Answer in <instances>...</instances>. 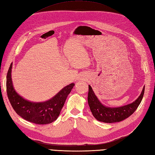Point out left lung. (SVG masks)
<instances>
[{
	"instance_id": "left-lung-1",
	"label": "left lung",
	"mask_w": 155,
	"mask_h": 155,
	"mask_svg": "<svg viewBox=\"0 0 155 155\" xmlns=\"http://www.w3.org/2000/svg\"><path fill=\"white\" fill-rule=\"evenodd\" d=\"M144 89L145 87H143L140 95L133 103L122 107L111 108L104 106L100 102L91 87L89 85L88 104L93 115L97 120L105 123L118 122L130 117L136 111L143 98Z\"/></svg>"
}]
</instances>
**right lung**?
Wrapping results in <instances>:
<instances>
[{"label":"right lung","instance_id":"add662e5","mask_svg":"<svg viewBox=\"0 0 155 155\" xmlns=\"http://www.w3.org/2000/svg\"><path fill=\"white\" fill-rule=\"evenodd\" d=\"M12 64L6 77L7 95L12 107L20 117L37 124H48L56 120L74 84L64 87L53 98L44 102H31L24 99L13 89L12 81Z\"/></svg>","mask_w":155,"mask_h":155}]
</instances>
